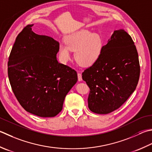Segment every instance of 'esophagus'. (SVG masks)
I'll use <instances>...</instances> for the list:
<instances>
[{
    "label": "esophagus",
    "instance_id": "obj_1",
    "mask_svg": "<svg viewBox=\"0 0 152 152\" xmlns=\"http://www.w3.org/2000/svg\"><path fill=\"white\" fill-rule=\"evenodd\" d=\"M78 81H82V74H80V73H78Z\"/></svg>",
    "mask_w": 152,
    "mask_h": 152
}]
</instances>
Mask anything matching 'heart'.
Segmentation results:
<instances>
[{"label": "heart", "mask_w": 152, "mask_h": 152, "mask_svg": "<svg viewBox=\"0 0 152 152\" xmlns=\"http://www.w3.org/2000/svg\"><path fill=\"white\" fill-rule=\"evenodd\" d=\"M65 43L58 46L59 58L63 63L70 58V50H75L74 57L76 62L83 66H89L95 63L102 54L103 39L97 33H91L87 29H82L65 38Z\"/></svg>", "instance_id": "1"}]
</instances>
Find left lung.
<instances>
[{
	"instance_id": "obj_1",
	"label": "left lung",
	"mask_w": 152,
	"mask_h": 152,
	"mask_svg": "<svg viewBox=\"0 0 152 152\" xmlns=\"http://www.w3.org/2000/svg\"><path fill=\"white\" fill-rule=\"evenodd\" d=\"M138 55L130 35L123 29L114 31L97 61L82 72L90 88L91 111L108 114L129 99L138 83Z\"/></svg>"
}]
</instances>
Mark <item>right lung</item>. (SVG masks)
<instances>
[{"instance_id":"1","label":"right lung","mask_w":152,"mask_h":152,"mask_svg":"<svg viewBox=\"0 0 152 152\" xmlns=\"http://www.w3.org/2000/svg\"><path fill=\"white\" fill-rule=\"evenodd\" d=\"M28 25L15 41L8 62L12 90L26 111L53 117L62 109L66 94L77 82L70 67L56 60L59 43L35 34Z\"/></svg>"}]
</instances>
